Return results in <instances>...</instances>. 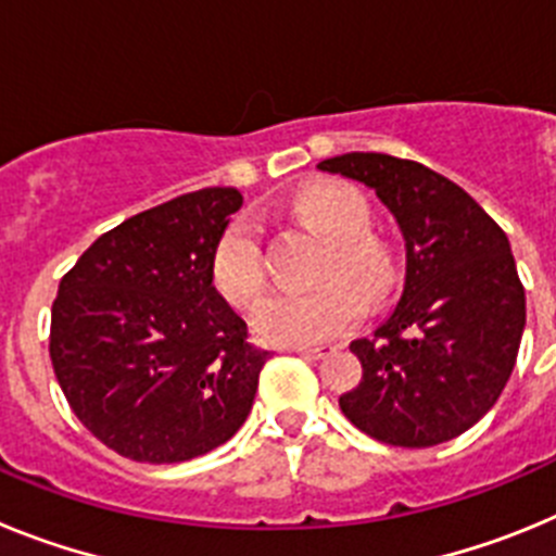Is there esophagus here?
Instances as JSON below:
<instances>
[{"label":"esophagus","mask_w":556,"mask_h":556,"mask_svg":"<svg viewBox=\"0 0 556 556\" xmlns=\"http://www.w3.org/2000/svg\"><path fill=\"white\" fill-rule=\"evenodd\" d=\"M292 353H301V356H308V358H323L328 351H331V345H294L289 348Z\"/></svg>","instance_id":"1"}]
</instances>
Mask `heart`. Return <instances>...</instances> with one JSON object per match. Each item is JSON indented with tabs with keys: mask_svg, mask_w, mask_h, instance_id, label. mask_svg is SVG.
Returning a JSON list of instances; mask_svg holds the SVG:
<instances>
[{
	"mask_svg": "<svg viewBox=\"0 0 556 556\" xmlns=\"http://www.w3.org/2000/svg\"><path fill=\"white\" fill-rule=\"evenodd\" d=\"M292 217L320 236L326 255L314 292H273L253 312V331L269 345H312L345 331L367 306L384 301L395 278L392 253L370 230L372 211L358 189L320 184L301 191ZM211 287L230 306H250L264 289L262 236L250 219L239 217L219 233L208 258Z\"/></svg>",
	"mask_w": 556,
	"mask_h": 556,
	"instance_id": "obj_1",
	"label": "heart"
}]
</instances>
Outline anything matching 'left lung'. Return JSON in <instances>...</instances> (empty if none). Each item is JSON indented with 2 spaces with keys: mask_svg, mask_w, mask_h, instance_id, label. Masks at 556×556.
I'll use <instances>...</instances> for the list:
<instances>
[{
  "mask_svg": "<svg viewBox=\"0 0 556 556\" xmlns=\"http://www.w3.org/2000/svg\"><path fill=\"white\" fill-rule=\"evenodd\" d=\"M317 169L370 186L406 242L401 301L370 339L351 342L362 381L339 409L387 445L448 443L493 409L518 358L527 294L507 233L417 161L345 152Z\"/></svg>",
  "mask_w": 556,
  "mask_h": 556,
  "instance_id": "8db88e82",
  "label": "left lung"
}]
</instances>
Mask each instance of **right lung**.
Here are the masks:
<instances>
[{
    "instance_id": "obj_1",
    "label": "right lung",
    "mask_w": 556,
    "mask_h": 556,
    "mask_svg": "<svg viewBox=\"0 0 556 556\" xmlns=\"http://www.w3.org/2000/svg\"><path fill=\"white\" fill-rule=\"evenodd\" d=\"M242 191L180 194L102 233L61 278L49 358L91 434L169 465L228 443L248 420L267 351L211 287L214 242Z\"/></svg>"
}]
</instances>
